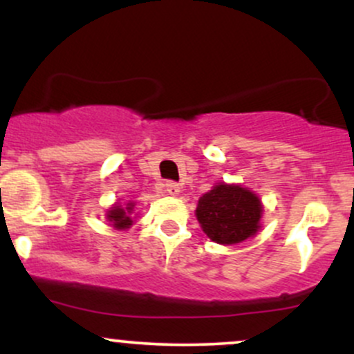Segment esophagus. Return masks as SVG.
<instances>
[{
  "label": "esophagus",
  "instance_id": "1",
  "mask_svg": "<svg viewBox=\"0 0 354 354\" xmlns=\"http://www.w3.org/2000/svg\"><path fill=\"white\" fill-rule=\"evenodd\" d=\"M166 191H168V194H171V196H178L181 191V186L178 185V183L174 181H166Z\"/></svg>",
  "mask_w": 354,
  "mask_h": 354
}]
</instances>
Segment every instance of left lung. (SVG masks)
Returning <instances> with one entry per match:
<instances>
[{
    "label": "left lung",
    "instance_id": "1",
    "mask_svg": "<svg viewBox=\"0 0 354 354\" xmlns=\"http://www.w3.org/2000/svg\"><path fill=\"white\" fill-rule=\"evenodd\" d=\"M261 200L239 185L218 183L198 201L196 218L203 231L218 245H236L261 228Z\"/></svg>",
    "mask_w": 354,
    "mask_h": 354
}]
</instances>
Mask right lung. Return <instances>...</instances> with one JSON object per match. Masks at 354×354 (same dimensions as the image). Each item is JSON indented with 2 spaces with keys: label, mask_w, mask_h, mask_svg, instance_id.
<instances>
[{
  "label": "right lung",
  "mask_w": 354,
  "mask_h": 354,
  "mask_svg": "<svg viewBox=\"0 0 354 354\" xmlns=\"http://www.w3.org/2000/svg\"><path fill=\"white\" fill-rule=\"evenodd\" d=\"M135 209V203H126V206L115 205L111 209L106 213V219L109 223H113L116 230H128L133 225L131 213Z\"/></svg>",
  "instance_id": "right-lung-1"
}]
</instances>
